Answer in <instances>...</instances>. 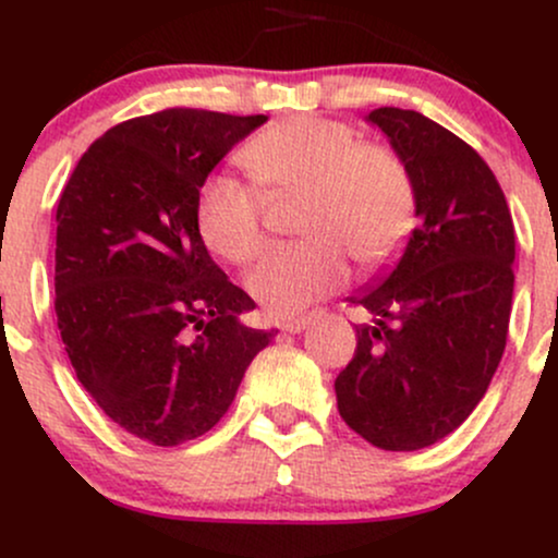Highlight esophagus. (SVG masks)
I'll return each instance as SVG.
<instances>
[{"instance_id":"1","label":"esophagus","mask_w":558,"mask_h":558,"mask_svg":"<svg viewBox=\"0 0 558 558\" xmlns=\"http://www.w3.org/2000/svg\"><path fill=\"white\" fill-rule=\"evenodd\" d=\"M306 325H310V317H291V319H283V323H280V330L301 332V330H306Z\"/></svg>"}]
</instances>
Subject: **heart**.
I'll use <instances>...</instances> for the list:
<instances>
[{
  "label": "heart",
  "instance_id": "obj_1",
  "mask_svg": "<svg viewBox=\"0 0 558 558\" xmlns=\"http://www.w3.org/2000/svg\"><path fill=\"white\" fill-rule=\"evenodd\" d=\"M241 165L265 196L299 194V233L246 275V288L275 317H291L330 296L349 278L351 254L377 267L399 252L414 226V183L390 149L362 144L349 125L291 118L270 125L241 149ZM196 228L207 248L246 265L262 248V194L256 185L217 172L198 185Z\"/></svg>",
  "mask_w": 558,
  "mask_h": 558
}]
</instances>
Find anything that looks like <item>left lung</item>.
I'll use <instances>...</instances> for the list:
<instances>
[{
	"label": "left lung",
	"instance_id": "left-lung-1",
	"mask_svg": "<svg viewBox=\"0 0 558 558\" xmlns=\"http://www.w3.org/2000/svg\"><path fill=\"white\" fill-rule=\"evenodd\" d=\"M414 183L401 259L354 296V360L336 377L338 412L367 444L417 451L470 417L504 356L514 296V222L485 159L425 114L380 107Z\"/></svg>",
	"mask_w": 558,
	"mask_h": 558
}]
</instances>
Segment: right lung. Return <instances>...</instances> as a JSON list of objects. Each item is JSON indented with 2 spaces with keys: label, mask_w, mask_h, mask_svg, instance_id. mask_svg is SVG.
I'll return each mask as SVG.
<instances>
[{
  "label": "right lung",
  "mask_w": 558,
  "mask_h": 558,
  "mask_svg": "<svg viewBox=\"0 0 558 558\" xmlns=\"http://www.w3.org/2000/svg\"><path fill=\"white\" fill-rule=\"evenodd\" d=\"M265 114L162 110L110 128L57 204L54 312L101 412L155 446L220 422L278 330L243 323L254 301L196 228L198 185Z\"/></svg>",
  "instance_id": "add662e5"
}]
</instances>
